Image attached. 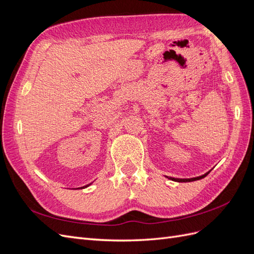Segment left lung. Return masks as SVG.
<instances>
[{
	"label": "left lung",
	"mask_w": 254,
	"mask_h": 254,
	"mask_svg": "<svg viewBox=\"0 0 254 254\" xmlns=\"http://www.w3.org/2000/svg\"><path fill=\"white\" fill-rule=\"evenodd\" d=\"M210 172H211V171H210ZM210 172L205 173V174H204V175H202V176L195 177V178H190V179H179V178H173V177H167V178L170 179V180H173V181H177V182H190V181H196V180H200V179L204 178L205 176L209 175V173H210Z\"/></svg>",
	"instance_id": "1"
}]
</instances>
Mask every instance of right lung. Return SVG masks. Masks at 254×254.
Instances as JSON below:
<instances>
[{"mask_svg":"<svg viewBox=\"0 0 254 254\" xmlns=\"http://www.w3.org/2000/svg\"><path fill=\"white\" fill-rule=\"evenodd\" d=\"M91 184V183H90ZM90 184H88V186H86V187H82V189H84V188H87V187H89L90 186Z\"/></svg>","mask_w":254,"mask_h":254,"instance_id":"add662e5","label":"right lung"}]
</instances>
